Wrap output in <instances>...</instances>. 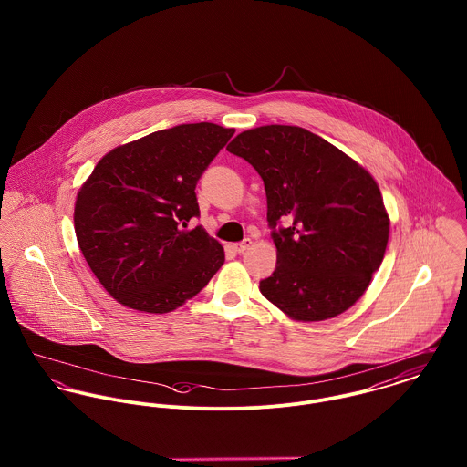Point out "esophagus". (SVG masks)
<instances>
[{"instance_id":"34e87169","label":"esophagus","mask_w":467,"mask_h":467,"mask_svg":"<svg viewBox=\"0 0 467 467\" xmlns=\"http://www.w3.org/2000/svg\"><path fill=\"white\" fill-rule=\"evenodd\" d=\"M252 246V241L250 239H244L243 243H237V244H234V250L237 252V254H244L248 248Z\"/></svg>"}]
</instances>
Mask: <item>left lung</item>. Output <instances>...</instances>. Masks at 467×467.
I'll list each match as a JSON object with an SVG mask.
<instances>
[{
	"mask_svg": "<svg viewBox=\"0 0 467 467\" xmlns=\"http://www.w3.org/2000/svg\"><path fill=\"white\" fill-rule=\"evenodd\" d=\"M226 150L244 158L266 189L276 267L261 280V293L296 322L329 320L352 307L381 266L390 234L370 172L296 126L243 131Z\"/></svg>",
	"mask_w": 467,
	"mask_h": 467,
	"instance_id": "left-lung-1",
	"label": "left lung"
}]
</instances>
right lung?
<instances>
[{"mask_svg":"<svg viewBox=\"0 0 467 467\" xmlns=\"http://www.w3.org/2000/svg\"><path fill=\"white\" fill-rule=\"evenodd\" d=\"M217 124H182L109 150L78 189V248L122 306L163 315L196 296L224 265L223 246L201 226L196 185L234 136Z\"/></svg>","mask_w":467,"mask_h":467,"instance_id":"right-lung-1","label":"right lung"}]
</instances>
